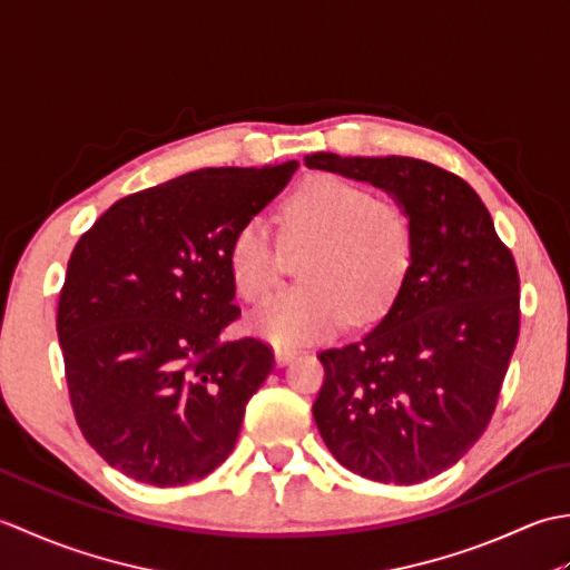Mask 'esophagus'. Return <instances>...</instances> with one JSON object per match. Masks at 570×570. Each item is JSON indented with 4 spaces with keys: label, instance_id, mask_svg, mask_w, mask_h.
Listing matches in <instances>:
<instances>
[{
    "label": "esophagus",
    "instance_id": "34e87169",
    "mask_svg": "<svg viewBox=\"0 0 570 570\" xmlns=\"http://www.w3.org/2000/svg\"><path fill=\"white\" fill-rule=\"evenodd\" d=\"M274 355H276L278 365H288V362H292L296 355H301V350L298 347H288V345H278L274 350Z\"/></svg>",
    "mask_w": 570,
    "mask_h": 570
}]
</instances>
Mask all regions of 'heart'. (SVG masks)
Wrapping results in <instances>:
<instances>
[{
	"instance_id": "heart-1",
	"label": "heart",
	"mask_w": 570,
	"mask_h": 570,
	"mask_svg": "<svg viewBox=\"0 0 570 570\" xmlns=\"http://www.w3.org/2000/svg\"><path fill=\"white\" fill-rule=\"evenodd\" d=\"M282 239L288 249L308 245L298 264L306 282L254 313L252 331L276 345H301L335 333L350 311L360 321L380 316L409 272L414 220L402 203L321 174L284 200ZM278 272L282 245L264 220L249 217L227 247L229 282L242 298L259 304L272 296Z\"/></svg>"
}]
</instances>
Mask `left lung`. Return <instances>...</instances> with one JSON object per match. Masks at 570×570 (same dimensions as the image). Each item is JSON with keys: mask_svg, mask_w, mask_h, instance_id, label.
Returning a JSON list of instances; mask_svg holds the SVG:
<instances>
[{"mask_svg": "<svg viewBox=\"0 0 570 570\" xmlns=\"http://www.w3.org/2000/svg\"><path fill=\"white\" fill-rule=\"evenodd\" d=\"M308 168L367 180L414 220V254L384 318L318 353L313 404L335 460L374 482L416 485L485 433L519 337V274L463 178L409 156L311 154Z\"/></svg>", "mask_w": 570, "mask_h": 570, "instance_id": "left-lung-1", "label": "left lung"}]
</instances>
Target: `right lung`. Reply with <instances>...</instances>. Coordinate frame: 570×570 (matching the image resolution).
Segmentation results:
<instances>
[{
  "label": "right lung",
  "mask_w": 570,
  "mask_h": 570,
  "mask_svg": "<svg viewBox=\"0 0 570 570\" xmlns=\"http://www.w3.org/2000/svg\"><path fill=\"white\" fill-rule=\"evenodd\" d=\"M296 168H200L131 193L72 249L56 318L70 406L127 478L186 485L233 453L274 350L223 341L239 318L227 247Z\"/></svg>",
  "instance_id": "right-lung-1"
}]
</instances>
